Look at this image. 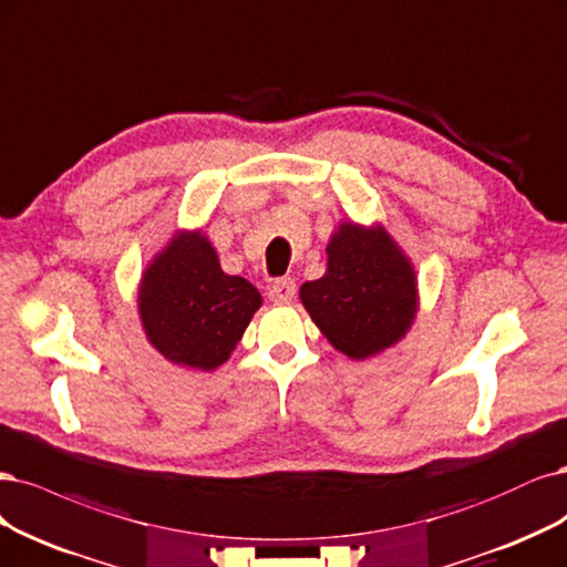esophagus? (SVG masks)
Masks as SVG:
<instances>
[{"label":"esophagus","mask_w":567,"mask_h":567,"mask_svg":"<svg viewBox=\"0 0 567 567\" xmlns=\"http://www.w3.org/2000/svg\"><path fill=\"white\" fill-rule=\"evenodd\" d=\"M296 290H298L296 281H292L290 277L277 279L269 286V300L271 302H290L292 298H296Z\"/></svg>","instance_id":"esophagus-1"}]
</instances>
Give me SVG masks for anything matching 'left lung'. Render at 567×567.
<instances>
[{
  "instance_id": "8db88e82",
  "label": "left lung",
  "mask_w": 567,
  "mask_h": 567,
  "mask_svg": "<svg viewBox=\"0 0 567 567\" xmlns=\"http://www.w3.org/2000/svg\"><path fill=\"white\" fill-rule=\"evenodd\" d=\"M328 269L300 288L311 321L349 359L396 344L417 311L415 271L382 227L342 223L330 239Z\"/></svg>"
}]
</instances>
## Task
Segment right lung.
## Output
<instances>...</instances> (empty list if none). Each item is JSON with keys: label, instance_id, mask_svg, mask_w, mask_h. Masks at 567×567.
Returning <instances> with one entry per match:
<instances>
[{"label": "right lung", "instance_id": "add662e5", "mask_svg": "<svg viewBox=\"0 0 567 567\" xmlns=\"http://www.w3.org/2000/svg\"><path fill=\"white\" fill-rule=\"evenodd\" d=\"M262 305L258 288L229 277L202 231H183L145 269L138 309L147 340L187 368L225 363Z\"/></svg>", "mask_w": 567, "mask_h": 567}]
</instances>
